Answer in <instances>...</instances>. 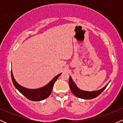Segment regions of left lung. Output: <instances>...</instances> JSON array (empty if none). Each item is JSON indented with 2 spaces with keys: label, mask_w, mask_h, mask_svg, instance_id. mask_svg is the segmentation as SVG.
Instances as JSON below:
<instances>
[{
  "label": "left lung",
  "mask_w": 123,
  "mask_h": 123,
  "mask_svg": "<svg viewBox=\"0 0 123 123\" xmlns=\"http://www.w3.org/2000/svg\"><path fill=\"white\" fill-rule=\"evenodd\" d=\"M108 84L106 86H105L104 88L101 89V90H97V91H86L80 90L76 86L75 83L73 82L70 76L69 77V85L70 90H71L73 94L76 97L81 99H91L95 98V97H98L99 94H101L105 90V89L107 87V86L108 85Z\"/></svg>",
  "instance_id": "obj_1"
}]
</instances>
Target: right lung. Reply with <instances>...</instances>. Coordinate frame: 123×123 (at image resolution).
Returning <instances> with one entry per match:
<instances>
[{
  "mask_svg": "<svg viewBox=\"0 0 123 123\" xmlns=\"http://www.w3.org/2000/svg\"><path fill=\"white\" fill-rule=\"evenodd\" d=\"M11 73H12V83H13L14 86H15V88L26 98L32 101H40L49 97L51 93L55 82L58 78L59 76L61 74V73H60L55 77H54L53 79L51 80L50 82L46 86H45L44 87L37 89H28L18 84L14 79L12 70L11 71Z\"/></svg>",
  "mask_w": 123,
  "mask_h": 123,
  "instance_id": "add662e5",
  "label": "right lung"
}]
</instances>
